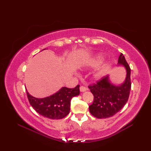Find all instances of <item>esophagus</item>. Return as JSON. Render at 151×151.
Returning a JSON list of instances; mask_svg holds the SVG:
<instances>
[{"label":"esophagus","instance_id":"esophagus-1","mask_svg":"<svg viewBox=\"0 0 151 151\" xmlns=\"http://www.w3.org/2000/svg\"><path fill=\"white\" fill-rule=\"evenodd\" d=\"M88 89V88L85 87V86H81V87H80V90H81V92H84L85 91H86Z\"/></svg>","mask_w":151,"mask_h":151}]
</instances>
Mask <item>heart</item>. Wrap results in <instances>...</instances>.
Instances as JSON below:
<instances>
[{
	"mask_svg": "<svg viewBox=\"0 0 151 151\" xmlns=\"http://www.w3.org/2000/svg\"><path fill=\"white\" fill-rule=\"evenodd\" d=\"M101 61H102V58L101 57L94 58L89 60L88 62L86 63V66L90 67H95V66L99 65L100 63L101 62ZM102 75H103V71H102V70H99L98 72H97L95 74L94 76L96 78H101Z\"/></svg>",
	"mask_w": 151,
	"mask_h": 151,
	"instance_id": "1",
	"label": "heart"
}]
</instances>
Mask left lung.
I'll list each match as a JSON object with an SVG mask.
<instances>
[{"instance_id": "left-lung-1", "label": "left lung", "mask_w": 151, "mask_h": 151, "mask_svg": "<svg viewBox=\"0 0 151 151\" xmlns=\"http://www.w3.org/2000/svg\"><path fill=\"white\" fill-rule=\"evenodd\" d=\"M118 63L124 66L127 70L126 79L121 85L111 84L106 76L88 86L94 97L89 110L95 117L105 119L113 116L123 108L129 99L131 89L130 68L122 53Z\"/></svg>"}]
</instances>
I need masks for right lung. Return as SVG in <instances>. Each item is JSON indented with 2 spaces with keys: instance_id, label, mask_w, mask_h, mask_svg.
<instances>
[{
  "instance_id": "1",
  "label": "right lung",
  "mask_w": 151,
  "mask_h": 151,
  "mask_svg": "<svg viewBox=\"0 0 151 151\" xmlns=\"http://www.w3.org/2000/svg\"><path fill=\"white\" fill-rule=\"evenodd\" d=\"M79 88L80 85L75 88L63 87L52 95L42 99L32 97L26 90L30 105L37 113L45 117L60 119L69 114L70 101L80 94Z\"/></svg>"
}]
</instances>
